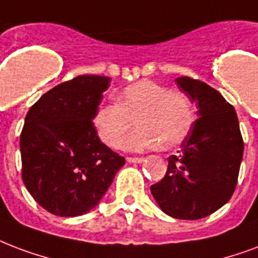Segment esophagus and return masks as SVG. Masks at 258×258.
<instances>
[{"label": "esophagus", "instance_id": "34e87169", "mask_svg": "<svg viewBox=\"0 0 258 258\" xmlns=\"http://www.w3.org/2000/svg\"><path fill=\"white\" fill-rule=\"evenodd\" d=\"M127 162H130V164H142L143 158H139V157H127Z\"/></svg>", "mask_w": 258, "mask_h": 258}]
</instances>
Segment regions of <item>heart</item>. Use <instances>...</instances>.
I'll return each instance as SVG.
<instances>
[{"instance_id": "b5f03b06", "label": "heart", "mask_w": 258, "mask_h": 258, "mask_svg": "<svg viewBox=\"0 0 258 258\" xmlns=\"http://www.w3.org/2000/svg\"><path fill=\"white\" fill-rule=\"evenodd\" d=\"M116 101L117 104H100L93 117L98 137L111 147L119 146L134 120L138 130L121 145L127 151L158 146L162 150L174 149L194 124L189 98L149 80L123 88L116 94Z\"/></svg>"}]
</instances>
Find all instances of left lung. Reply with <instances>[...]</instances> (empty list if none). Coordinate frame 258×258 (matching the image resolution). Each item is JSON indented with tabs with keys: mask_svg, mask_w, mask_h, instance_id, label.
Masks as SVG:
<instances>
[{
	"mask_svg": "<svg viewBox=\"0 0 258 258\" xmlns=\"http://www.w3.org/2000/svg\"><path fill=\"white\" fill-rule=\"evenodd\" d=\"M177 86L198 105L181 146L168 158V170L150 190L160 208L176 219H202L223 207L237 185L243 141L235 109L218 90L189 77Z\"/></svg>",
	"mask_w": 258,
	"mask_h": 258,
	"instance_id": "1",
	"label": "left lung"
}]
</instances>
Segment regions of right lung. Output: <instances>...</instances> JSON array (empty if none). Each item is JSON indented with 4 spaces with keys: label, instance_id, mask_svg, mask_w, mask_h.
Segmentation results:
<instances>
[{
    "label": "right lung",
    "instance_id": "1",
    "mask_svg": "<svg viewBox=\"0 0 258 258\" xmlns=\"http://www.w3.org/2000/svg\"><path fill=\"white\" fill-rule=\"evenodd\" d=\"M109 82V77H76L43 94L25 116L20 135L23 181L54 215L70 218L93 210L125 164L93 127Z\"/></svg>",
    "mask_w": 258,
    "mask_h": 258
}]
</instances>
